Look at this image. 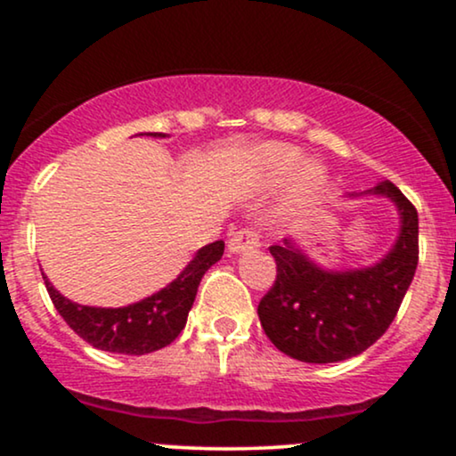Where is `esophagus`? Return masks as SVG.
Wrapping results in <instances>:
<instances>
[{"instance_id": "1", "label": "esophagus", "mask_w": 456, "mask_h": 456, "mask_svg": "<svg viewBox=\"0 0 456 456\" xmlns=\"http://www.w3.org/2000/svg\"><path fill=\"white\" fill-rule=\"evenodd\" d=\"M259 248V233L253 227H244L235 232L229 240V250L232 253H246V250Z\"/></svg>"}]
</instances>
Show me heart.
I'll return each instance as SVG.
<instances>
[{
    "instance_id": "obj_1",
    "label": "heart",
    "mask_w": 456,
    "mask_h": 456,
    "mask_svg": "<svg viewBox=\"0 0 456 456\" xmlns=\"http://www.w3.org/2000/svg\"><path fill=\"white\" fill-rule=\"evenodd\" d=\"M265 156V171H268V177L272 182H282L287 180L294 171L300 167V151L294 148H285V145H272L264 151ZM323 184V174L317 165L313 162H306L300 171H297L296 177V191L294 195L300 203L313 201L319 195Z\"/></svg>"
}]
</instances>
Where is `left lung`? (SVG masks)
<instances>
[{"label":"left lung","instance_id":"8db88e82","mask_svg":"<svg viewBox=\"0 0 456 456\" xmlns=\"http://www.w3.org/2000/svg\"><path fill=\"white\" fill-rule=\"evenodd\" d=\"M373 192L390 197L401 212L399 240L373 268L326 272L289 240L270 246L276 281L257 313L265 337L289 358L341 362L369 349L395 322L416 274L418 212L390 180L379 182Z\"/></svg>","mask_w":456,"mask_h":456}]
</instances>
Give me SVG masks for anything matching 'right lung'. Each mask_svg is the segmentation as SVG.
Returning a JSON list of instances; mask_svg holds the SVG:
<instances>
[{
  "mask_svg": "<svg viewBox=\"0 0 456 456\" xmlns=\"http://www.w3.org/2000/svg\"><path fill=\"white\" fill-rule=\"evenodd\" d=\"M151 134L162 137V133ZM223 240L206 244L171 285L137 305L122 308L75 305L61 296L46 281V276L45 285L57 313L83 341L90 343L92 347L102 349V352L143 355L175 341L177 334L186 326V317L195 302L199 282L203 274L223 257Z\"/></svg>",
  "mask_w": 456,
  "mask_h": 456,
  "instance_id": "right-lung-1",
  "label": "right lung"
}]
</instances>
